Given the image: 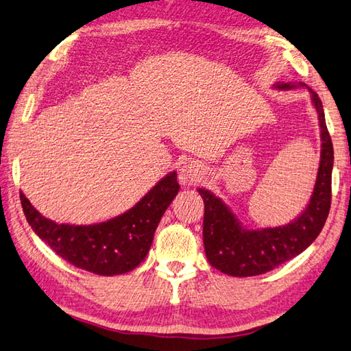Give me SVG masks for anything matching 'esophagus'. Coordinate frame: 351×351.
<instances>
[{"label":"esophagus","mask_w":351,"mask_h":351,"mask_svg":"<svg viewBox=\"0 0 351 351\" xmlns=\"http://www.w3.org/2000/svg\"><path fill=\"white\" fill-rule=\"evenodd\" d=\"M200 175H202V170L199 169V166L193 165V162H189V165L182 166V169L179 170V181H181L184 185L191 184V182L199 181L202 178Z\"/></svg>","instance_id":"34e87169"}]
</instances>
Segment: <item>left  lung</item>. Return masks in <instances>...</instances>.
I'll use <instances>...</instances> for the list:
<instances>
[{
	"instance_id": "8db88e82",
	"label": "left lung",
	"mask_w": 351,
	"mask_h": 351,
	"mask_svg": "<svg viewBox=\"0 0 351 351\" xmlns=\"http://www.w3.org/2000/svg\"><path fill=\"white\" fill-rule=\"evenodd\" d=\"M305 86L299 84H275L276 89L289 91ZM311 100L319 115L322 152L315 186L305 210L291 223L266 229H245L232 209L215 194L199 189L205 217H203V243L208 262L218 271L232 276L262 275L274 267L299 256L320 234L326 218L329 215L332 200V167L333 146L326 127L324 110L320 97L311 88Z\"/></svg>"
}]
</instances>
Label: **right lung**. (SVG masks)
Wrapping results in <instances>:
<instances>
[{"instance_id":"1","label":"right lung","mask_w":351,"mask_h":351,"mask_svg":"<svg viewBox=\"0 0 351 351\" xmlns=\"http://www.w3.org/2000/svg\"><path fill=\"white\" fill-rule=\"evenodd\" d=\"M176 172H170L127 213L99 224L70 226L45 218L21 193L23 214L31 229L56 254L79 269L112 276L141 265L160 219L176 197Z\"/></svg>"}]
</instances>
